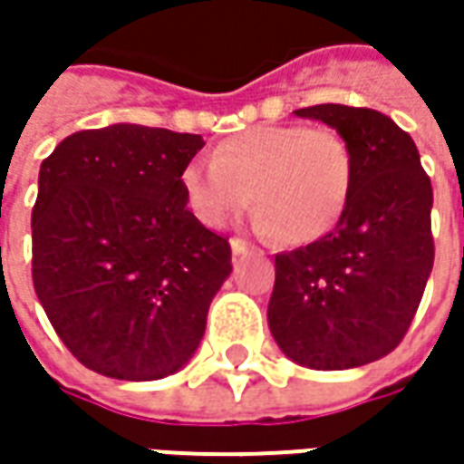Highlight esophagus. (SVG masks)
Listing matches in <instances>:
<instances>
[{
  "mask_svg": "<svg viewBox=\"0 0 464 464\" xmlns=\"http://www.w3.org/2000/svg\"><path fill=\"white\" fill-rule=\"evenodd\" d=\"M229 245H232V256H235V258H237V256H247V253L253 250V247H250L245 240H240V237H232Z\"/></svg>",
  "mask_w": 464,
  "mask_h": 464,
  "instance_id": "esophagus-1",
  "label": "esophagus"
}]
</instances>
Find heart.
I'll list each match as a JSON object with an SVG mask.
<instances>
[{
	"label": "heart",
	"instance_id": "heart-1",
	"mask_svg": "<svg viewBox=\"0 0 464 464\" xmlns=\"http://www.w3.org/2000/svg\"><path fill=\"white\" fill-rule=\"evenodd\" d=\"M353 175L351 144L338 131L284 123L224 139L211 162L186 165L180 186L206 227H224L256 204L258 232L307 245L341 222Z\"/></svg>",
	"mask_w": 464,
	"mask_h": 464
}]
</instances>
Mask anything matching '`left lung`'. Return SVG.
Here are the masks:
<instances>
[{
	"label": "left lung",
	"mask_w": 464,
	"mask_h": 464,
	"mask_svg": "<svg viewBox=\"0 0 464 464\" xmlns=\"http://www.w3.org/2000/svg\"><path fill=\"white\" fill-rule=\"evenodd\" d=\"M295 113L343 136L356 175L341 222L276 256L268 328L296 364L364 366L401 343L431 276V180L413 139L380 111L325 102Z\"/></svg>",
	"instance_id": "8db88e82"
}]
</instances>
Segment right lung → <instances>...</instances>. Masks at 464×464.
I'll return each instance as SVG.
<instances>
[{
    "label": "right lung",
    "instance_id": "1",
    "mask_svg": "<svg viewBox=\"0 0 464 464\" xmlns=\"http://www.w3.org/2000/svg\"><path fill=\"white\" fill-rule=\"evenodd\" d=\"M206 141L136 123L66 136L41 162L33 286L77 362L150 382L190 362L232 271L229 240L188 208L180 175Z\"/></svg>",
    "mask_w": 464,
    "mask_h": 464
}]
</instances>
